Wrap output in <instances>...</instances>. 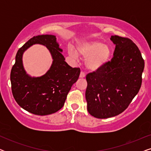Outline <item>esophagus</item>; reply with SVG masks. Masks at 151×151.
Returning a JSON list of instances; mask_svg holds the SVG:
<instances>
[{"label": "esophagus", "instance_id": "obj_1", "mask_svg": "<svg viewBox=\"0 0 151 151\" xmlns=\"http://www.w3.org/2000/svg\"><path fill=\"white\" fill-rule=\"evenodd\" d=\"M80 78H85V73H84V72L81 71V73H80Z\"/></svg>", "mask_w": 151, "mask_h": 151}]
</instances>
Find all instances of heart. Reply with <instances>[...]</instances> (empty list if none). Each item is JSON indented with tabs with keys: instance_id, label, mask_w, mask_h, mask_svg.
I'll use <instances>...</instances> for the list:
<instances>
[{
	"instance_id": "b5f03b06",
	"label": "heart",
	"mask_w": 151,
	"mask_h": 151,
	"mask_svg": "<svg viewBox=\"0 0 151 151\" xmlns=\"http://www.w3.org/2000/svg\"><path fill=\"white\" fill-rule=\"evenodd\" d=\"M68 53L72 58L78 60L80 55L86 59V66L93 71L104 67L110 60L111 49L108 45L97 40L82 41L76 47H69Z\"/></svg>"
}]
</instances>
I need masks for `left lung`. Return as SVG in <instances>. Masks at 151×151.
Masks as SVG:
<instances>
[{
	"label": "left lung",
	"mask_w": 151,
	"mask_h": 151,
	"mask_svg": "<svg viewBox=\"0 0 151 151\" xmlns=\"http://www.w3.org/2000/svg\"><path fill=\"white\" fill-rule=\"evenodd\" d=\"M115 45L111 62L86 76L87 110L96 118L105 119L122 113L142 85L144 60L135 43L129 38L111 36Z\"/></svg>",
	"instance_id": "8db88e82"
}]
</instances>
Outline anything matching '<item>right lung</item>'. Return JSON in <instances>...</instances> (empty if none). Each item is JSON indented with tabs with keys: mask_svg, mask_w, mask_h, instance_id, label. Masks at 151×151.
<instances>
[{
	"mask_svg": "<svg viewBox=\"0 0 151 151\" xmlns=\"http://www.w3.org/2000/svg\"><path fill=\"white\" fill-rule=\"evenodd\" d=\"M46 46L53 61L44 75L32 77L26 73L22 63L23 53L32 45ZM55 36H34L19 49L10 76L12 90L18 104L33 114L47 115L54 113L63 106L68 93L79 78V68H72L65 61Z\"/></svg>",
	"mask_w": 151,
	"mask_h": 151,
	"instance_id": "obj_1",
	"label": "right lung"
}]
</instances>
